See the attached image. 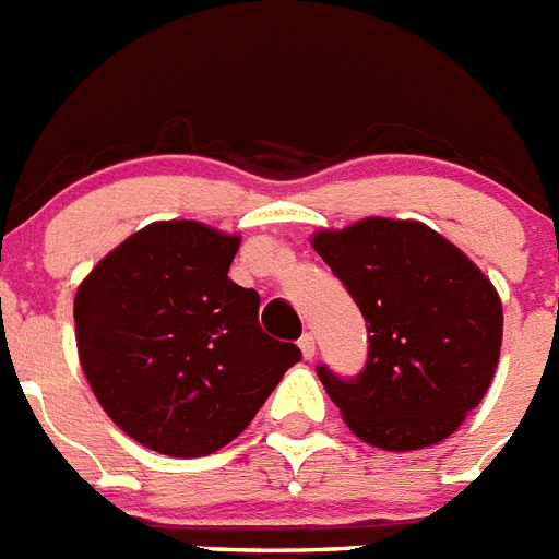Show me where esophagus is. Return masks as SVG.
<instances>
[{"label": "esophagus", "instance_id": "esophagus-1", "mask_svg": "<svg viewBox=\"0 0 559 559\" xmlns=\"http://www.w3.org/2000/svg\"><path fill=\"white\" fill-rule=\"evenodd\" d=\"M314 349H317V346H314V334L306 332V334H302V337H300V352H302V357H306V360H311V357H314Z\"/></svg>", "mask_w": 559, "mask_h": 559}]
</instances>
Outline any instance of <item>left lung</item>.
I'll return each mask as SVG.
<instances>
[{"mask_svg": "<svg viewBox=\"0 0 559 559\" xmlns=\"http://www.w3.org/2000/svg\"><path fill=\"white\" fill-rule=\"evenodd\" d=\"M314 251L366 320L369 349L355 378L317 366L343 421L383 450H421L448 439L497 372V288L421 222L364 218L317 234Z\"/></svg>", "mask_w": 559, "mask_h": 559, "instance_id": "1", "label": "left lung"}]
</instances>
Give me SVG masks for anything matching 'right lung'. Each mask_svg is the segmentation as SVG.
Masks as SVG:
<instances>
[{"label":"right lung","mask_w":559,"mask_h":559,"mask_svg":"<svg viewBox=\"0 0 559 559\" xmlns=\"http://www.w3.org/2000/svg\"><path fill=\"white\" fill-rule=\"evenodd\" d=\"M239 236L155 222L118 245L74 297L78 352L97 401L138 444L216 453L302 357L259 325V294L227 271Z\"/></svg>","instance_id":"add662e5"}]
</instances>
